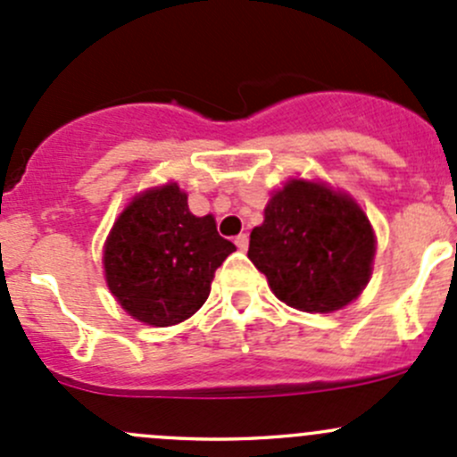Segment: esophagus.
<instances>
[{
  "label": "esophagus",
  "mask_w": 457,
  "mask_h": 457,
  "mask_svg": "<svg viewBox=\"0 0 457 457\" xmlns=\"http://www.w3.org/2000/svg\"><path fill=\"white\" fill-rule=\"evenodd\" d=\"M234 243H237V247L241 252H245L247 247H250V238H247V234H238V237L234 238Z\"/></svg>",
  "instance_id": "obj_1"
}]
</instances>
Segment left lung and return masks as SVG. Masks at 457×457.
I'll use <instances>...</instances> for the list:
<instances>
[{"label":"left lung","mask_w":457,"mask_h":457,"mask_svg":"<svg viewBox=\"0 0 457 457\" xmlns=\"http://www.w3.org/2000/svg\"><path fill=\"white\" fill-rule=\"evenodd\" d=\"M247 258L285 305L331 314L365 292L376 232L349 192L320 179L289 177L252 229Z\"/></svg>","instance_id":"1"}]
</instances>
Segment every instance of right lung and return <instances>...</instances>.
<instances>
[{
  "instance_id": "obj_1",
  "label": "right lung",
  "mask_w": 457,
  "mask_h": 457,
  "mask_svg": "<svg viewBox=\"0 0 457 457\" xmlns=\"http://www.w3.org/2000/svg\"><path fill=\"white\" fill-rule=\"evenodd\" d=\"M234 243L216 232L212 214L196 216L177 181L147 187L128 201L104 243V278L135 320L172 327L207 301L214 271Z\"/></svg>"
}]
</instances>
